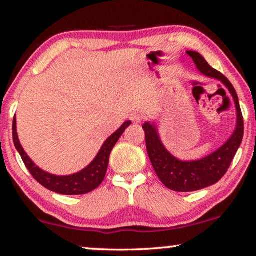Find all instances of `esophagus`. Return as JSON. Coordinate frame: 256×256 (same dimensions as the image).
<instances>
[{"label": "esophagus", "mask_w": 256, "mask_h": 256, "mask_svg": "<svg viewBox=\"0 0 256 256\" xmlns=\"http://www.w3.org/2000/svg\"><path fill=\"white\" fill-rule=\"evenodd\" d=\"M130 120L132 122H135V124H140V122L142 121V116L138 113H132L130 115Z\"/></svg>", "instance_id": "1"}]
</instances>
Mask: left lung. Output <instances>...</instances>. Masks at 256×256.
<instances>
[{
  "mask_svg": "<svg viewBox=\"0 0 256 256\" xmlns=\"http://www.w3.org/2000/svg\"><path fill=\"white\" fill-rule=\"evenodd\" d=\"M186 54L194 62L196 68L202 76L219 80L228 90L236 104V126L230 138L216 152L200 160H182L174 157L164 146L157 126L154 122H144L142 128L146 132V152L154 170L168 188L178 192L202 190L222 180L232 163L244 138L242 113L238 94L232 84L225 76L211 68L200 54L196 51H186Z\"/></svg>",
  "mask_w": 256,
  "mask_h": 256,
  "instance_id": "left-lung-1",
  "label": "left lung"
}]
</instances>
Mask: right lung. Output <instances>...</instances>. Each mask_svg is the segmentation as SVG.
<instances>
[{
    "label": "right lung",
    "mask_w": 256,
    "mask_h": 256,
    "mask_svg": "<svg viewBox=\"0 0 256 256\" xmlns=\"http://www.w3.org/2000/svg\"><path fill=\"white\" fill-rule=\"evenodd\" d=\"M130 124V121H126L114 134H112L104 142V144L100 148L96 158L88 166L84 168L82 170H80L79 172L68 174V176H57V174H48L32 162V160L24 152L23 146L18 140L16 128V116L14 118L12 122V138L15 148L20 152V157H22L26 169L30 171V174H32V177L38 183L43 185L44 188H46L48 190L57 192V194H85L96 190L102 183L107 172L112 149L114 148V146L116 144L118 138H121V135L124 134L126 129Z\"/></svg>",
    "instance_id": "right-lung-1"
}]
</instances>
